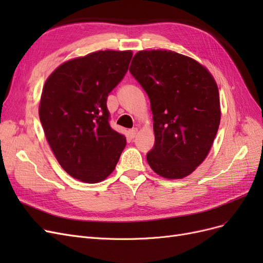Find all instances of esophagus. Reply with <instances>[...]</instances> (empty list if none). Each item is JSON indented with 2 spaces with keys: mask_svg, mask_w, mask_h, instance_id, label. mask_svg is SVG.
I'll return each mask as SVG.
<instances>
[{
  "mask_svg": "<svg viewBox=\"0 0 263 263\" xmlns=\"http://www.w3.org/2000/svg\"><path fill=\"white\" fill-rule=\"evenodd\" d=\"M137 134H138V129H137V128H133V129L129 130V136H130V138H135V137H136Z\"/></svg>",
  "mask_w": 263,
  "mask_h": 263,
  "instance_id": "34e87169",
  "label": "esophagus"
}]
</instances>
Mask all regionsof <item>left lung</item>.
<instances>
[{"label":"left lung","instance_id":"8db88e82","mask_svg":"<svg viewBox=\"0 0 263 263\" xmlns=\"http://www.w3.org/2000/svg\"><path fill=\"white\" fill-rule=\"evenodd\" d=\"M129 71L148 94L154 115L150 168L165 179L190 176L208 157L220 123L214 77L193 58L171 50H140Z\"/></svg>","mask_w":263,"mask_h":263}]
</instances>
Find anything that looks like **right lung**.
<instances>
[{
	"instance_id": "add662e5",
	"label": "right lung",
	"mask_w": 263,
	"mask_h": 263,
	"mask_svg": "<svg viewBox=\"0 0 263 263\" xmlns=\"http://www.w3.org/2000/svg\"><path fill=\"white\" fill-rule=\"evenodd\" d=\"M132 57V50L95 51L61 63L45 82L38 112L46 139L62 169L79 181L105 180L126 146L108 124L106 100Z\"/></svg>"
}]
</instances>
